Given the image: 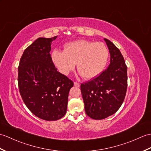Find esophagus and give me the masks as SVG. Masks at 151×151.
I'll use <instances>...</instances> for the list:
<instances>
[{"label": "esophagus", "instance_id": "esophagus-1", "mask_svg": "<svg viewBox=\"0 0 151 151\" xmlns=\"http://www.w3.org/2000/svg\"><path fill=\"white\" fill-rule=\"evenodd\" d=\"M74 85H75V87H80V83L77 82H74Z\"/></svg>", "mask_w": 151, "mask_h": 151}]
</instances>
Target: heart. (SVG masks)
I'll return each instance as SVG.
<instances>
[{"mask_svg":"<svg viewBox=\"0 0 151 151\" xmlns=\"http://www.w3.org/2000/svg\"><path fill=\"white\" fill-rule=\"evenodd\" d=\"M109 51L102 42L86 40L73 41L65 44L64 51L55 50L51 58L62 74L67 75L77 69L83 78L90 80L99 76L106 68Z\"/></svg>","mask_w":151,"mask_h":151,"instance_id":"obj_1","label":"heart"}]
</instances>
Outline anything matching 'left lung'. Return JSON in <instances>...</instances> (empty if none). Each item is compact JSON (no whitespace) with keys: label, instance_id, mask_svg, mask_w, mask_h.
Listing matches in <instances>:
<instances>
[{"label":"left lung","instance_id":"8db88e82","mask_svg":"<svg viewBox=\"0 0 151 151\" xmlns=\"http://www.w3.org/2000/svg\"><path fill=\"white\" fill-rule=\"evenodd\" d=\"M110 64L96 78L81 83L80 89L87 115L102 120L116 112L124 100L127 88V65L121 52L107 38Z\"/></svg>","mask_w":151,"mask_h":151}]
</instances>
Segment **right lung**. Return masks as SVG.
Wrapping results in <instances>:
<instances>
[{
    "instance_id": "add662e5",
    "label": "right lung",
    "mask_w": 151,
    "mask_h": 151,
    "mask_svg": "<svg viewBox=\"0 0 151 151\" xmlns=\"http://www.w3.org/2000/svg\"><path fill=\"white\" fill-rule=\"evenodd\" d=\"M57 37L37 38L24 50L18 67L19 89L24 104L36 116L47 121L65 114L69 91L74 85L52 62L51 44Z\"/></svg>"
}]
</instances>
